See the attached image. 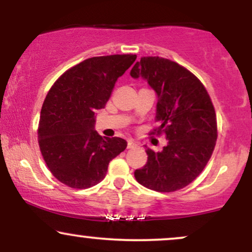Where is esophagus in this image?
<instances>
[{
  "label": "esophagus",
  "mask_w": 252,
  "mask_h": 252,
  "mask_svg": "<svg viewBox=\"0 0 252 252\" xmlns=\"http://www.w3.org/2000/svg\"><path fill=\"white\" fill-rule=\"evenodd\" d=\"M138 144L135 142L134 140H129L128 141V149H132V148H136V147H137Z\"/></svg>",
  "instance_id": "esophagus-1"
}]
</instances>
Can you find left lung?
<instances>
[{"mask_svg":"<svg viewBox=\"0 0 252 252\" xmlns=\"http://www.w3.org/2000/svg\"><path fill=\"white\" fill-rule=\"evenodd\" d=\"M158 97L154 131L168 141L161 152L146 149L148 160L135 170L138 184L158 192H174L190 184L209 162L217 141V117L211 98L194 74L169 59L144 57L130 71Z\"/></svg>","mask_w":252,"mask_h":252,"instance_id":"obj_1","label":"left lung"}]
</instances>
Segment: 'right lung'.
Instances as JSON below:
<instances>
[{"label":"right lung","instance_id":"add662e5","mask_svg":"<svg viewBox=\"0 0 252 252\" xmlns=\"http://www.w3.org/2000/svg\"><path fill=\"white\" fill-rule=\"evenodd\" d=\"M135 54L94 57L54 83L40 115L39 146L51 173L72 189H89L105 178L109 162L126 148L121 137L94 130L96 111L105 108L115 84Z\"/></svg>","mask_w":252,"mask_h":252}]
</instances>
